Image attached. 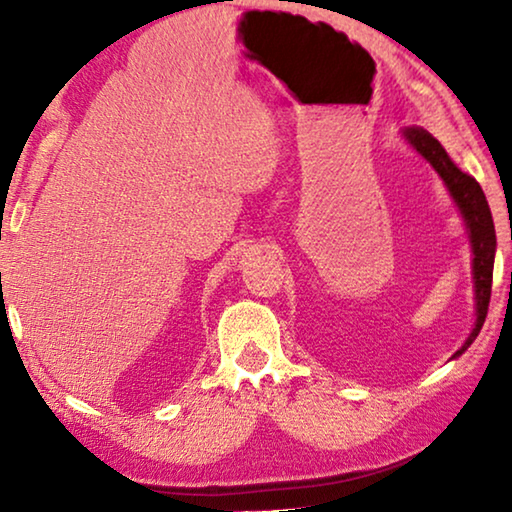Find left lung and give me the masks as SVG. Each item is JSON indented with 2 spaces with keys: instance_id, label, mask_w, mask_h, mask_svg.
<instances>
[{
  "instance_id": "8db88e82",
  "label": "left lung",
  "mask_w": 512,
  "mask_h": 512,
  "mask_svg": "<svg viewBox=\"0 0 512 512\" xmlns=\"http://www.w3.org/2000/svg\"><path fill=\"white\" fill-rule=\"evenodd\" d=\"M402 137L409 142L415 151H418L424 160H427L433 171L443 180L449 196L456 203L458 212L463 216L467 239L472 246V280H474V327L470 336H467L461 350H456L452 359L461 357V354L470 348L476 336H479L481 327L485 323V314H488L490 305V291H492V268H495V253H497V235L495 223H492V214L488 201L481 185L470 176L458 169V164L449 158L436 137L424 131V128L411 126L402 128Z\"/></svg>"
}]
</instances>
